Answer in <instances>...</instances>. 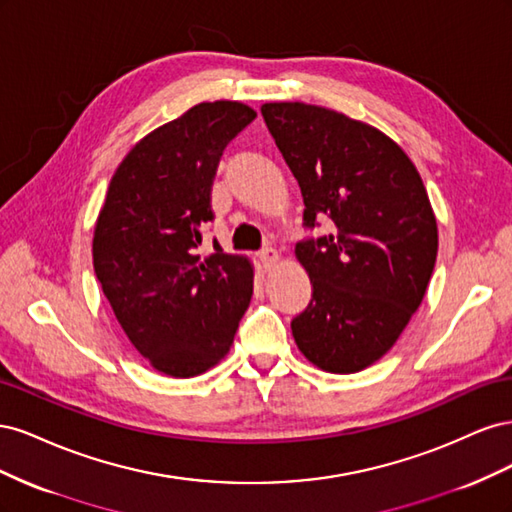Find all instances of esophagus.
I'll list each match as a JSON object with an SVG mask.
<instances>
[{
	"label": "esophagus",
	"mask_w": 512,
	"mask_h": 512,
	"mask_svg": "<svg viewBox=\"0 0 512 512\" xmlns=\"http://www.w3.org/2000/svg\"><path fill=\"white\" fill-rule=\"evenodd\" d=\"M258 258H260L262 269H265V271H271L277 265V262H280V254H277L273 247H265V250L258 254Z\"/></svg>",
	"instance_id": "obj_1"
}]
</instances>
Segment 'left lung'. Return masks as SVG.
Returning <instances> with one entry per match:
<instances>
[{
    "label": "left lung",
    "instance_id": "left-lung-1",
    "mask_svg": "<svg viewBox=\"0 0 512 512\" xmlns=\"http://www.w3.org/2000/svg\"><path fill=\"white\" fill-rule=\"evenodd\" d=\"M299 181L303 222L333 232L297 243L312 301L292 320L309 363L356 374L389 352L421 305L438 256V224L416 166L369 123L305 102L260 106Z\"/></svg>",
    "mask_w": 512,
    "mask_h": 512
}]
</instances>
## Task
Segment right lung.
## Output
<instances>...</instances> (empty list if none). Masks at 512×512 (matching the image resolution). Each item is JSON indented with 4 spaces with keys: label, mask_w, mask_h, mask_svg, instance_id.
<instances>
[{
    "label": "right lung",
    "mask_w": 512,
    "mask_h": 512,
    "mask_svg": "<svg viewBox=\"0 0 512 512\" xmlns=\"http://www.w3.org/2000/svg\"><path fill=\"white\" fill-rule=\"evenodd\" d=\"M254 108L200 102L141 138L108 183L94 228V269L132 346L170 378H194L228 354L254 290L250 258L198 254L213 220L222 151Z\"/></svg>",
    "instance_id": "obj_1"
}]
</instances>
